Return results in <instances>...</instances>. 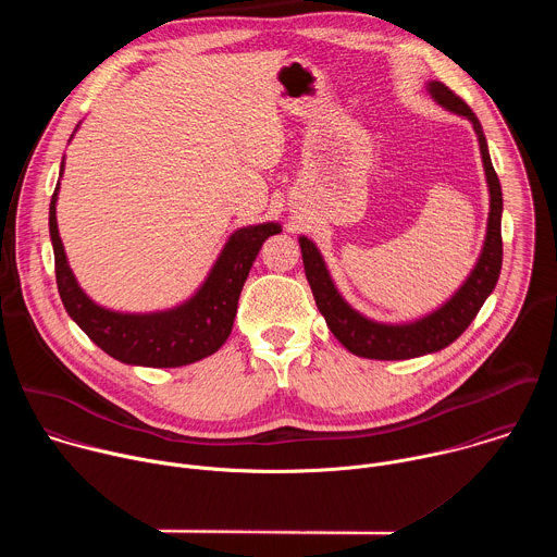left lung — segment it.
I'll list each match as a JSON object with an SVG mask.
<instances>
[{
    "label": "left lung",
    "instance_id": "1",
    "mask_svg": "<svg viewBox=\"0 0 557 557\" xmlns=\"http://www.w3.org/2000/svg\"><path fill=\"white\" fill-rule=\"evenodd\" d=\"M428 90L445 110L471 121L475 136H479L483 168H485L487 187H490V220H487L485 247L471 275L454 293V297L445 301L441 308H436L434 312H430L428 317H421V320L410 324L372 322L346 304V299L339 295V290L331 280V273L322 260V253L317 251V247L308 240V237L304 235L299 237L304 271H306V280L310 284L317 308H320V312L324 314L331 333L352 355L366 357V359L396 361V359H412V357L443 350L445 346L456 342L465 333V329L473 322V317L479 314L481 306L496 288V282L503 269V235H500L503 189H500L496 170L492 165L483 125L479 119H475L471 108L460 97H456L445 84L430 82Z\"/></svg>",
    "mask_w": 557,
    "mask_h": 557
}]
</instances>
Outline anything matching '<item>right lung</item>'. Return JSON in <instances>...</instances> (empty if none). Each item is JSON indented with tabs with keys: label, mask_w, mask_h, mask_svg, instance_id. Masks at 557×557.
<instances>
[{
	"label": "right lung",
	"mask_w": 557,
	"mask_h": 557,
	"mask_svg": "<svg viewBox=\"0 0 557 557\" xmlns=\"http://www.w3.org/2000/svg\"><path fill=\"white\" fill-rule=\"evenodd\" d=\"M57 191L59 183L50 200V240L61 301L78 329L103 352L129 366L178 368L213 355L231 335L237 299L256 256L267 237L282 231L275 222L237 228L198 293L176 308L147 314L114 312L97 306L78 288L67 267L57 228Z\"/></svg>",
	"instance_id": "obj_1"
}]
</instances>
